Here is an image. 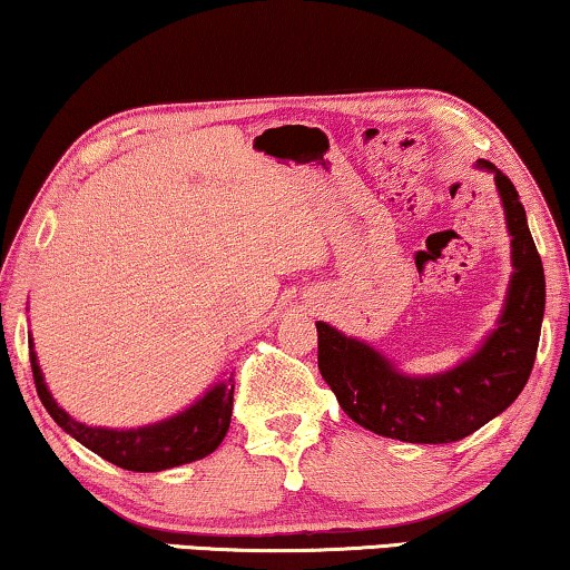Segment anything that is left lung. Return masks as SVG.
Returning a JSON list of instances; mask_svg holds the SVG:
<instances>
[{
  "mask_svg": "<svg viewBox=\"0 0 570 570\" xmlns=\"http://www.w3.org/2000/svg\"><path fill=\"white\" fill-rule=\"evenodd\" d=\"M478 166L495 174L513 262L503 314L478 353L435 376H404L371 345L316 322L318 371L340 407L357 425L386 439L407 443L464 439L511 407L532 373L544 314L542 259L511 178L488 160Z\"/></svg>",
  "mask_w": 570,
  "mask_h": 570,
  "instance_id": "obj_1",
  "label": "left lung"
}]
</instances>
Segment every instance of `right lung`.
<instances>
[{
	"instance_id": "add662e5",
	"label": "right lung",
	"mask_w": 570,
	"mask_h": 570,
	"mask_svg": "<svg viewBox=\"0 0 570 570\" xmlns=\"http://www.w3.org/2000/svg\"><path fill=\"white\" fill-rule=\"evenodd\" d=\"M30 368H33L36 392L41 396L43 407L57 420L61 431H67L85 449L96 451L106 462L131 472H160L170 466L197 462L220 446L230 428L233 412V376L223 384L209 389L199 402L186 407L178 415L160 420V423L145 428H129V431H111V428H90L77 423L59 407L49 389H46L41 365L30 342Z\"/></svg>"
}]
</instances>
